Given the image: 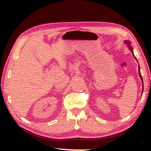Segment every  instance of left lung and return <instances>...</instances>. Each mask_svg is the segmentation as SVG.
<instances>
[{"instance_id": "8db88e82", "label": "left lung", "mask_w": 151, "mask_h": 151, "mask_svg": "<svg viewBox=\"0 0 151 151\" xmlns=\"http://www.w3.org/2000/svg\"><path fill=\"white\" fill-rule=\"evenodd\" d=\"M124 43H126V44H127L128 45H127V47L129 48V49L130 50V52H132V55L134 56V58H135L136 60V61H137V62L138 63V62H137V59H136V56H134V51H133V48H132V47L130 45V44H131V43H130V41H128V40H125L124 41ZM138 73H139V77H140V78H141V80H142V94H143V78H142V75H141V73H140V67H139V65L138 64Z\"/></svg>"}]
</instances>
